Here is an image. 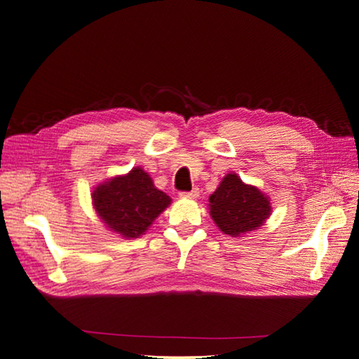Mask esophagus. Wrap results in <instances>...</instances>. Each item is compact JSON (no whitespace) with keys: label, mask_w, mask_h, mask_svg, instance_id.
<instances>
[{"label":"esophagus","mask_w":359,"mask_h":359,"mask_svg":"<svg viewBox=\"0 0 359 359\" xmlns=\"http://www.w3.org/2000/svg\"><path fill=\"white\" fill-rule=\"evenodd\" d=\"M180 196H182V198H191V199H196V198L199 196V190H198V188H193L191 191H184V193H180Z\"/></svg>","instance_id":"1"}]
</instances>
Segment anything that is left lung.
I'll return each mask as SVG.
<instances>
[{"label": "left lung", "mask_w": 359, "mask_h": 359, "mask_svg": "<svg viewBox=\"0 0 359 359\" xmlns=\"http://www.w3.org/2000/svg\"><path fill=\"white\" fill-rule=\"evenodd\" d=\"M210 217L220 231L233 238L261 228L271 215V203L257 187L247 185L238 174L224 175L209 198Z\"/></svg>", "instance_id": "8db88e82"}]
</instances>
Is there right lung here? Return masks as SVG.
<instances>
[{
    "label": "right lung",
    "instance_id": "add662e5",
    "mask_svg": "<svg viewBox=\"0 0 359 359\" xmlns=\"http://www.w3.org/2000/svg\"><path fill=\"white\" fill-rule=\"evenodd\" d=\"M96 214L106 226L131 239L142 236L151 222L171 204V198L154 185L142 168L102 182L92 193Z\"/></svg>",
    "mask_w": 359,
    "mask_h": 359
}]
</instances>
